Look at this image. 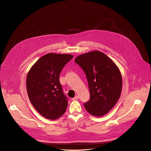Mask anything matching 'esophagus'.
I'll return each mask as SVG.
<instances>
[{"label": "esophagus", "instance_id": "1", "mask_svg": "<svg viewBox=\"0 0 151 151\" xmlns=\"http://www.w3.org/2000/svg\"><path fill=\"white\" fill-rule=\"evenodd\" d=\"M78 98H79V97H78V95H77V96H76L74 98H72L71 99L73 100V101H76V100H77V99H78Z\"/></svg>", "mask_w": 151, "mask_h": 151}]
</instances>
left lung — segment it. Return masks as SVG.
<instances>
[{"mask_svg": "<svg viewBox=\"0 0 151 151\" xmlns=\"http://www.w3.org/2000/svg\"><path fill=\"white\" fill-rule=\"evenodd\" d=\"M75 62L86 75L90 99L84 103L86 111L102 116L114 107L122 88V78L115 63L104 53L93 51L78 56Z\"/></svg>", "mask_w": 151, "mask_h": 151, "instance_id": "8db88e82", "label": "left lung"}]
</instances>
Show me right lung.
<instances>
[{
  "label": "right lung",
  "mask_w": 151,
  "mask_h": 151,
  "mask_svg": "<svg viewBox=\"0 0 151 151\" xmlns=\"http://www.w3.org/2000/svg\"><path fill=\"white\" fill-rule=\"evenodd\" d=\"M73 58L67 54L48 53L31 67L27 77V90L31 103L45 118L55 120L62 116L68 105L60 74Z\"/></svg>",
  "instance_id": "right-lung-1"
}]
</instances>
